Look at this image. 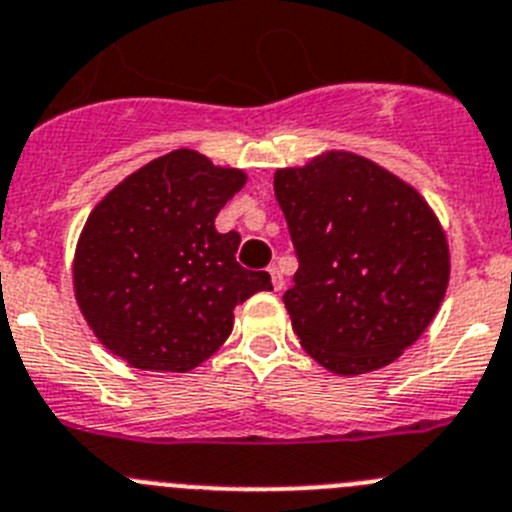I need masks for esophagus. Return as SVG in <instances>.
<instances>
[{
  "mask_svg": "<svg viewBox=\"0 0 512 512\" xmlns=\"http://www.w3.org/2000/svg\"><path fill=\"white\" fill-rule=\"evenodd\" d=\"M269 274H271V284H274V289H276V292H281V289H284V276H281L279 266L271 264Z\"/></svg>",
  "mask_w": 512,
  "mask_h": 512,
  "instance_id": "34e87169",
  "label": "esophagus"
}]
</instances>
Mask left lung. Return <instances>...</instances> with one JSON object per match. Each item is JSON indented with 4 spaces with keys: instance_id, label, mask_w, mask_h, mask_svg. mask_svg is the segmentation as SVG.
Instances as JSON below:
<instances>
[{
    "instance_id": "obj_1",
    "label": "left lung",
    "mask_w": 512,
    "mask_h": 512,
    "mask_svg": "<svg viewBox=\"0 0 512 512\" xmlns=\"http://www.w3.org/2000/svg\"><path fill=\"white\" fill-rule=\"evenodd\" d=\"M299 269L284 294L302 348L337 375L393 363L434 320L449 246L411 185L353 152L276 170Z\"/></svg>"
}]
</instances>
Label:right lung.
I'll list each match as a JSON object with an SVG mask.
<instances>
[{"label":"right lung","mask_w":512,"mask_h":512,"mask_svg":"<svg viewBox=\"0 0 512 512\" xmlns=\"http://www.w3.org/2000/svg\"><path fill=\"white\" fill-rule=\"evenodd\" d=\"M243 185L241 170L175 149L93 208L73 287L103 348L131 368L187 373L228 340L236 304L274 289L266 271L236 261V231H215V215Z\"/></svg>","instance_id":"add662e5"}]
</instances>
